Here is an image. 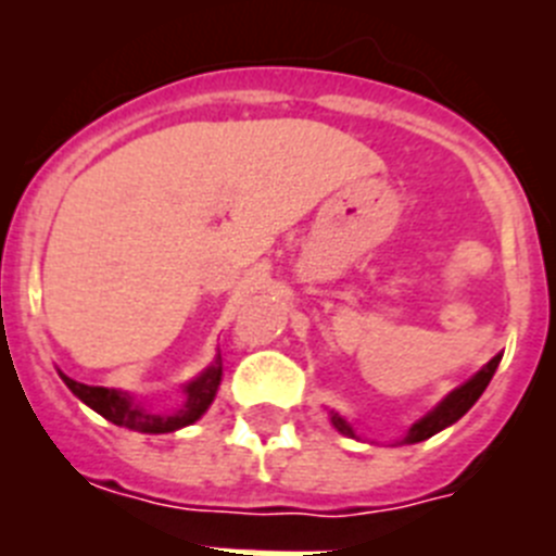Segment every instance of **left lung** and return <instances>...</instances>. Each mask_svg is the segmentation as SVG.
<instances>
[{
  "instance_id": "1",
  "label": "left lung",
  "mask_w": 556,
  "mask_h": 556,
  "mask_svg": "<svg viewBox=\"0 0 556 556\" xmlns=\"http://www.w3.org/2000/svg\"><path fill=\"white\" fill-rule=\"evenodd\" d=\"M498 362H501V356L490 358L488 367H481V370L476 372V376L470 378V381H465V384H462L459 390L451 392V395L445 397L443 404L437 406L434 412H429V415H426L424 420H417V424L409 429V434L404 437V443H424V440L434 437L437 431H443L445 426L456 424V420H459V417L465 415V412H468L470 406L476 404V401H479L481 392L488 390L490 378H493V372H495V367H498ZM331 424L337 426V429L342 431V434H345V437H356V434H353L351 426H348L345 420H342V417L337 415V412H333V415H331Z\"/></svg>"
}]
</instances>
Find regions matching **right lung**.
<instances>
[{
  "mask_svg": "<svg viewBox=\"0 0 556 556\" xmlns=\"http://www.w3.org/2000/svg\"><path fill=\"white\" fill-rule=\"evenodd\" d=\"M66 387L80 397L83 404H88L94 412H100L105 420L122 426V429L141 431V434H169V431H178L184 426H191L211 406L214 395H217L219 378H223V365H211L208 370L200 378H194L189 387H186V406L175 415H150L141 406H136L130 401V395L116 390H105V387H88L75 381V378L63 376Z\"/></svg>",
  "mask_w": 556,
  "mask_h": 556,
  "instance_id": "add662e5",
  "label": "right lung"
}]
</instances>
